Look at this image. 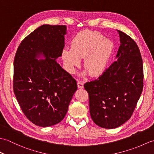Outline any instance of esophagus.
Listing matches in <instances>:
<instances>
[{"instance_id":"34e87169","label":"esophagus","mask_w":154,"mask_h":154,"mask_svg":"<svg viewBox=\"0 0 154 154\" xmlns=\"http://www.w3.org/2000/svg\"><path fill=\"white\" fill-rule=\"evenodd\" d=\"M77 87L79 88V89H83V88L84 87V85H83V83L82 82V81H79L77 82Z\"/></svg>"}]
</instances>
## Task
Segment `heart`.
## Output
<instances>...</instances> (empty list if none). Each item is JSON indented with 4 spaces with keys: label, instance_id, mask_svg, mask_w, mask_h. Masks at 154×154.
Wrapping results in <instances>:
<instances>
[{
    "label": "heart",
    "instance_id": "heart-1",
    "mask_svg": "<svg viewBox=\"0 0 154 154\" xmlns=\"http://www.w3.org/2000/svg\"><path fill=\"white\" fill-rule=\"evenodd\" d=\"M113 49L112 41L99 32L87 30L75 35L71 40V49L62 50L61 58L66 70L71 74L84 59V68L91 76L97 77L105 70Z\"/></svg>",
    "mask_w": 154,
    "mask_h": 154
}]
</instances>
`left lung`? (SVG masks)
<instances>
[{
    "instance_id": "left-lung-1",
    "label": "left lung",
    "mask_w": 154,
    "mask_h": 154,
    "mask_svg": "<svg viewBox=\"0 0 154 154\" xmlns=\"http://www.w3.org/2000/svg\"><path fill=\"white\" fill-rule=\"evenodd\" d=\"M120 45L117 61L84 87L89 93L91 119L97 125L116 128L130 119L143 89V62L134 40L117 30Z\"/></svg>"
}]
</instances>
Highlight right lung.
<instances>
[{
    "instance_id": "right-lung-1",
    "label": "right lung",
    "mask_w": 154,
    "mask_h": 154,
    "mask_svg": "<svg viewBox=\"0 0 154 154\" xmlns=\"http://www.w3.org/2000/svg\"><path fill=\"white\" fill-rule=\"evenodd\" d=\"M65 25L44 24L20 44L14 60L13 89L25 116L48 127L64 119L77 82L59 64L64 48ZM42 57L45 59L38 60Z\"/></svg>"
}]
</instances>
